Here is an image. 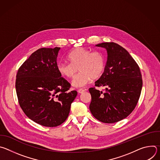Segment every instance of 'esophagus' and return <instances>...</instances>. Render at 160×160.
<instances>
[{
  "label": "esophagus",
  "instance_id": "obj_1",
  "mask_svg": "<svg viewBox=\"0 0 160 160\" xmlns=\"http://www.w3.org/2000/svg\"><path fill=\"white\" fill-rule=\"evenodd\" d=\"M86 90V89H83V88H79L78 90V93H80V94H82V93H83V92H85V91Z\"/></svg>",
  "mask_w": 160,
  "mask_h": 160
}]
</instances>
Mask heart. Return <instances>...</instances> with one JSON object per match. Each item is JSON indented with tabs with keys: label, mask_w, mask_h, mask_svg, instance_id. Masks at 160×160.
<instances>
[{
	"label": "heart",
	"mask_w": 160,
	"mask_h": 160,
	"mask_svg": "<svg viewBox=\"0 0 160 160\" xmlns=\"http://www.w3.org/2000/svg\"><path fill=\"white\" fill-rule=\"evenodd\" d=\"M70 62H59L57 69L59 74L66 78L73 77L78 70L80 72L72 80L76 87H83L88 83L91 79H98L102 75L105 61L103 55L98 52H92L88 49L78 48L68 54Z\"/></svg>",
	"instance_id": "heart-1"
}]
</instances>
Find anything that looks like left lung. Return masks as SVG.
I'll return each instance as SVG.
<instances>
[{
  "instance_id": "1",
  "label": "left lung",
  "mask_w": 160,
  "mask_h": 160,
  "mask_svg": "<svg viewBox=\"0 0 160 160\" xmlns=\"http://www.w3.org/2000/svg\"><path fill=\"white\" fill-rule=\"evenodd\" d=\"M96 46L105 48L108 58L104 73L95 86L106 88H89L92 98L89 108L99 121L113 123L127 118L135 109L141 93L142 75L138 63L120 45L103 42Z\"/></svg>"
}]
</instances>
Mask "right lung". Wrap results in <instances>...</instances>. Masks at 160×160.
<instances>
[{
  "label": "right lung",
  "mask_w": 160,
  "mask_h": 160,
  "mask_svg": "<svg viewBox=\"0 0 160 160\" xmlns=\"http://www.w3.org/2000/svg\"><path fill=\"white\" fill-rule=\"evenodd\" d=\"M60 48H40L32 53L18 70L16 90L25 115L35 123L54 127L62 124L70 113L76 90L58 71Z\"/></svg>",
  "instance_id": "1"
}]
</instances>
